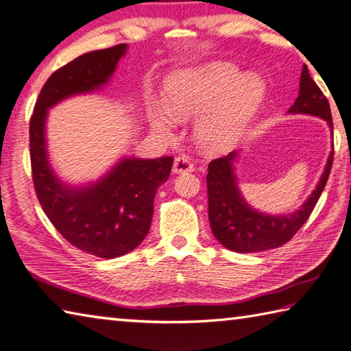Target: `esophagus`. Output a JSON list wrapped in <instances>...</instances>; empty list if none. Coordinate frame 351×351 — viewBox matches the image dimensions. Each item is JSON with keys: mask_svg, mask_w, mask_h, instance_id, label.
<instances>
[{"mask_svg": "<svg viewBox=\"0 0 351 351\" xmlns=\"http://www.w3.org/2000/svg\"><path fill=\"white\" fill-rule=\"evenodd\" d=\"M193 169H195V164H193L191 158L189 155H180L176 156L175 158V162H173V171L175 173H184V171H193Z\"/></svg>", "mask_w": 351, "mask_h": 351, "instance_id": "obj_1", "label": "esophagus"}]
</instances>
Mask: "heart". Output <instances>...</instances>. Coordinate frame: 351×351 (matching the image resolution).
Returning a JSON list of instances; mask_svg holds the SVG:
<instances>
[{
    "instance_id": "1",
    "label": "heart",
    "mask_w": 351,
    "mask_h": 351,
    "mask_svg": "<svg viewBox=\"0 0 351 351\" xmlns=\"http://www.w3.org/2000/svg\"><path fill=\"white\" fill-rule=\"evenodd\" d=\"M264 83L243 75L234 64L211 62L170 77L166 84V108L152 114L154 128L169 136L175 121H195V136L208 152L234 147L264 98Z\"/></svg>"
}]
</instances>
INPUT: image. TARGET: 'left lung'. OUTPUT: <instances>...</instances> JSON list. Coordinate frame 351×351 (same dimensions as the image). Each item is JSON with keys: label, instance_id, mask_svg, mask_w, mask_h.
Segmentation results:
<instances>
[{"label": "left lung", "instance_id": "obj_1", "mask_svg": "<svg viewBox=\"0 0 351 351\" xmlns=\"http://www.w3.org/2000/svg\"><path fill=\"white\" fill-rule=\"evenodd\" d=\"M289 113L318 116L327 121L333 130L329 101L314 80L311 78L308 66H303L300 77V92ZM237 152L215 158L208 166V215L215 238L226 249L238 253H252L280 247L293 238L318 202L329 180L333 151L327 160L324 173L317 189L299 211L288 215H268L253 210L243 199L234 175V160Z\"/></svg>", "mask_w": 351, "mask_h": 351}]
</instances>
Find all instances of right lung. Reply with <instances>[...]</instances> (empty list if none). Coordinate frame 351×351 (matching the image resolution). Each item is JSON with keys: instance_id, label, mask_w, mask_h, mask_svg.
<instances>
[{"instance_id": "right-lung-1", "label": "right lung", "mask_w": 351, "mask_h": 351, "mask_svg": "<svg viewBox=\"0 0 351 351\" xmlns=\"http://www.w3.org/2000/svg\"><path fill=\"white\" fill-rule=\"evenodd\" d=\"M125 51V43L92 51L57 69L43 84L29 119L32 176L45 214L72 245L107 259L126 255L145 240L155 193L169 180L173 156L126 158L98 184L73 190L58 181L49 167L45 119L58 101L106 84Z\"/></svg>"}]
</instances>
